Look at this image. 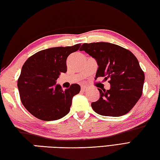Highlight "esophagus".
Segmentation results:
<instances>
[{"mask_svg":"<svg viewBox=\"0 0 160 160\" xmlns=\"http://www.w3.org/2000/svg\"><path fill=\"white\" fill-rule=\"evenodd\" d=\"M81 90H82L83 92H85V91H86V90H87V87L83 86H81Z\"/></svg>","mask_w":160,"mask_h":160,"instance_id":"obj_1","label":"esophagus"}]
</instances>
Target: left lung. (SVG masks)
I'll return each instance as SVG.
<instances>
[{
    "label": "left lung",
    "instance_id": "left-lung-1",
    "mask_svg": "<svg viewBox=\"0 0 160 160\" xmlns=\"http://www.w3.org/2000/svg\"><path fill=\"white\" fill-rule=\"evenodd\" d=\"M95 58L96 78L104 77L109 90L99 89L100 98L91 107L102 116L118 117L130 111L143 92L145 75L137 58L128 49L108 42L84 43L81 47Z\"/></svg>",
    "mask_w": 160,
    "mask_h": 160
}]
</instances>
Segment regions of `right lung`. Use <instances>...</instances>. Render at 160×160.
Here are the masks:
<instances>
[{"mask_svg":"<svg viewBox=\"0 0 160 160\" xmlns=\"http://www.w3.org/2000/svg\"><path fill=\"white\" fill-rule=\"evenodd\" d=\"M81 44L72 47H53L40 51L27 59L17 81L22 103L32 116L51 121L70 112L72 98L79 93L77 83L62 90L56 85L61 73L67 72L66 61L77 52Z\"/></svg>","mask_w":160,"mask_h":160,"instance_id":"right-lung-1","label":"right lung"}]
</instances>
